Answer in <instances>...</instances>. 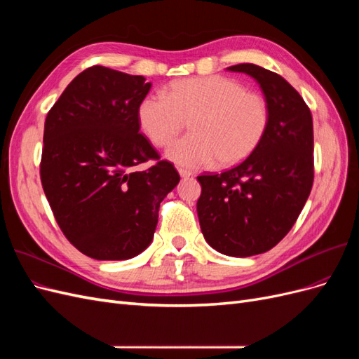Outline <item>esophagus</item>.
Masks as SVG:
<instances>
[{
	"mask_svg": "<svg viewBox=\"0 0 359 359\" xmlns=\"http://www.w3.org/2000/svg\"><path fill=\"white\" fill-rule=\"evenodd\" d=\"M178 173H180L181 178H190L193 175V172H190L187 169H178Z\"/></svg>",
	"mask_w": 359,
	"mask_h": 359,
	"instance_id": "1",
	"label": "esophagus"
}]
</instances>
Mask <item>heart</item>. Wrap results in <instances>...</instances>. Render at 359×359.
<instances>
[{"mask_svg":"<svg viewBox=\"0 0 359 359\" xmlns=\"http://www.w3.org/2000/svg\"><path fill=\"white\" fill-rule=\"evenodd\" d=\"M140 128L156 147L169 145L189 121L190 135L166 151L182 168H201L217 160L232 166L247 158L264 139L269 112L262 95L224 76H202L173 82L166 94L140 102Z\"/></svg>","mask_w":359,"mask_h":359,"instance_id":"obj_1","label":"heart"}]
</instances>
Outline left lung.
I'll return each mask as SVG.
<instances>
[{
	"label": "left lung",
	"mask_w": 359,
	"mask_h": 359,
	"mask_svg": "<svg viewBox=\"0 0 359 359\" xmlns=\"http://www.w3.org/2000/svg\"><path fill=\"white\" fill-rule=\"evenodd\" d=\"M260 85L269 121L264 139L240 165L201 175L196 210L205 241L217 252L248 257L278 244L295 224L313 186V119L299 93L280 74L236 64Z\"/></svg>",
	"instance_id": "obj_1"
}]
</instances>
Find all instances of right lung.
I'll use <instances>...</instances> for the list:
<instances>
[{"instance_id":"right-lung-1","label":"right lung","mask_w":359,"mask_h":359,"mask_svg":"<svg viewBox=\"0 0 359 359\" xmlns=\"http://www.w3.org/2000/svg\"><path fill=\"white\" fill-rule=\"evenodd\" d=\"M151 90L144 76L102 66L67 85L45 121L40 177L62 233L97 260H127L151 244L158 208L180 182L139 133L137 111Z\"/></svg>"}]
</instances>
